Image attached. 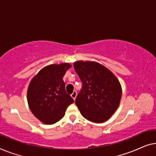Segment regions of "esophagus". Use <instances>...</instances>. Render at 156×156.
<instances>
[{"mask_svg":"<svg viewBox=\"0 0 156 156\" xmlns=\"http://www.w3.org/2000/svg\"><path fill=\"white\" fill-rule=\"evenodd\" d=\"M76 94H77V93H76V91L74 90L73 92H72V94H71V97L73 98L74 99H76Z\"/></svg>","mask_w":156,"mask_h":156,"instance_id":"obj_1","label":"esophagus"}]
</instances>
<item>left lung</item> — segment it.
Returning <instances> with one entry per match:
<instances>
[{
	"label": "left lung",
	"mask_w": 156,
	"mask_h": 156,
	"mask_svg": "<svg viewBox=\"0 0 156 156\" xmlns=\"http://www.w3.org/2000/svg\"><path fill=\"white\" fill-rule=\"evenodd\" d=\"M74 68L82 83L75 99L81 114L94 123L107 121L120 103L119 80L107 68L94 62H76Z\"/></svg>",
	"instance_id": "left-lung-1"
}]
</instances>
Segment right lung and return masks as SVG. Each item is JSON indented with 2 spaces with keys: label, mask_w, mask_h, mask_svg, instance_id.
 <instances>
[{
  "label": "right lung",
  "mask_w": 156,
  "mask_h": 156,
  "mask_svg": "<svg viewBox=\"0 0 156 156\" xmlns=\"http://www.w3.org/2000/svg\"><path fill=\"white\" fill-rule=\"evenodd\" d=\"M71 67L68 63L44 67L30 82L27 101L35 117L46 124H53L65 116V111L74 102L66 92L63 76Z\"/></svg>",
  "instance_id": "obj_1"
}]
</instances>
